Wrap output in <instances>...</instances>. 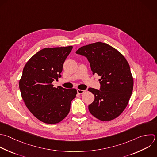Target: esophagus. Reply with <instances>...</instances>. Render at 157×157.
Listing matches in <instances>:
<instances>
[{"mask_svg":"<svg viewBox=\"0 0 157 157\" xmlns=\"http://www.w3.org/2000/svg\"><path fill=\"white\" fill-rule=\"evenodd\" d=\"M77 91V93H78V94H83V93H85V90H80V89H78Z\"/></svg>","mask_w":157,"mask_h":157,"instance_id":"esophagus-1","label":"esophagus"}]
</instances>
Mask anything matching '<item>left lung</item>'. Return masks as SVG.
Instances as JSON below:
<instances>
[{"mask_svg":"<svg viewBox=\"0 0 157 157\" xmlns=\"http://www.w3.org/2000/svg\"><path fill=\"white\" fill-rule=\"evenodd\" d=\"M76 53L87 58L93 74L101 77L100 90L88 88L94 95L88 105L90 112L103 121L118 117L127 106L133 89L128 61L115 48L100 42L82 47Z\"/></svg>","mask_w":157,"mask_h":157,"instance_id":"1","label":"left lung"}]
</instances>
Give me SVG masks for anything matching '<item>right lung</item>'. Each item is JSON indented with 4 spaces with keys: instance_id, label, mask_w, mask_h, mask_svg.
<instances>
[{
    "instance_id": "right-lung-1",
    "label": "right lung",
    "mask_w": 157,
    "mask_h": 157,
    "mask_svg": "<svg viewBox=\"0 0 157 157\" xmlns=\"http://www.w3.org/2000/svg\"><path fill=\"white\" fill-rule=\"evenodd\" d=\"M72 49V46L44 48L24 67L19 83L22 98L33 115L44 123L62 121L76 97V89L55 88L52 84L61 77L63 64Z\"/></svg>"
}]
</instances>
